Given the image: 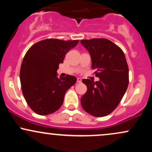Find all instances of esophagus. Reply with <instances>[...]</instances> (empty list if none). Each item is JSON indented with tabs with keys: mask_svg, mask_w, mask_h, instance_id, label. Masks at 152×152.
Returning <instances> with one entry per match:
<instances>
[{
	"mask_svg": "<svg viewBox=\"0 0 152 152\" xmlns=\"http://www.w3.org/2000/svg\"><path fill=\"white\" fill-rule=\"evenodd\" d=\"M77 82H78V83H81V78H77Z\"/></svg>",
	"mask_w": 152,
	"mask_h": 152,
	"instance_id": "34e87169",
	"label": "esophagus"
}]
</instances>
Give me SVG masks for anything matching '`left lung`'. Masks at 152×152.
Listing matches in <instances>:
<instances>
[{
	"instance_id": "8db88e82",
	"label": "left lung",
	"mask_w": 152,
	"mask_h": 152,
	"mask_svg": "<svg viewBox=\"0 0 152 152\" xmlns=\"http://www.w3.org/2000/svg\"><path fill=\"white\" fill-rule=\"evenodd\" d=\"M89 52L99 81L83 79L86 93L81 104L87 113L102 117L111 114L123 98L129 84V67L123 50L106 38L81 40Z\"/></svg>"
}]
</instances>
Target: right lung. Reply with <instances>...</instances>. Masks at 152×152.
I'll list each match as a JSON object with an SVG mask.
<instances>
[{
  "label": "right lung",
  "instance_id": "obj_1",
  "mask_svg": "<svg viewBox=\"0 0 152 152\" xmlns=\"http://www.w3.org/2000/svg\"><path fill=\"white\" fill-rule=\"evenodd\" d=\"M78 40L62 41L48 38L35 43L26 52L20 71L23 96L35 113L48 115L62 105L66 92L76 78L67 75L57 77L58 65Z\"/></svg>",
  "mask_w": 152,
  "mask_h": 152
}]
</instances>
